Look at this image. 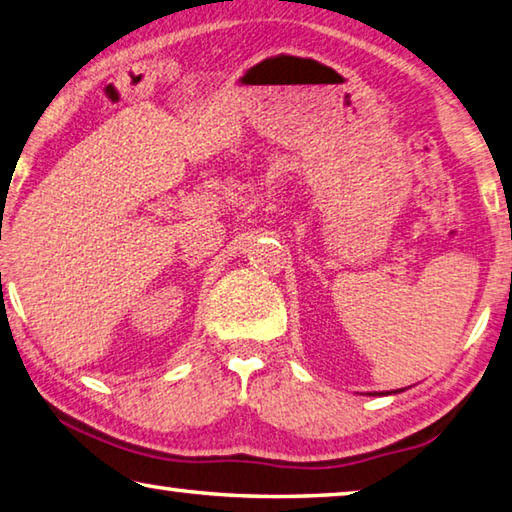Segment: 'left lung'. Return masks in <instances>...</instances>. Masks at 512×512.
Masks as SVG:
<instances>
[{"label": "left lung", "mask_w": 512, "mask_h": 512, "mask_svg": "<svg viewBox=\"0 0 512 512\" xmlns=\"http://www.w3.org/2000/svg\"><path fill=\"white\" fill-rule=\"evenodd\" d=\"M389 393H391V391H387V393H384V396H389ZM393 393H396V391H393ZM375 396H378V393H375Z\"/></svg>", "instance_id": "8db88e82"}]
</instances>
